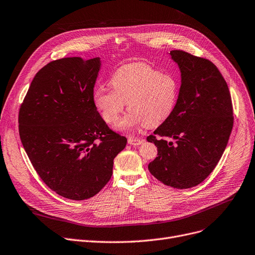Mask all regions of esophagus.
I'll return each instance as SVG.
<instances>
[{
  "label": "esophagus",
  "instance_id": "obj_1",
  "mask_svg": "<svg viewBox=\"0 0 255 255\" xmlns=\"http://www.w3.org/2000/svg\"><path fill=\"white\" fill-rule=\"evenodd\" d=\"M143 142V139H139V138H135V137H129L128 138V143L131 145H139Z\"/></svg>",
  "mask_w": 255,
  "mask_h": 255
}]
</instances>
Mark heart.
Wrapping results in <instances>:
<instances>
[{
    "instance_id": "heart-1",
    "label": "heart",
    "mask_w": 255,
    "mask_h": 255,
    "mask_svg": "<svg viewBox=\"0 0 255 255\" xmlns=\"http://www.w3.org/2000/svg\"><path fill=\"white\" fill-rule=\"evenodd\" d=\"M112 89L97 88L93 104L107 124H116L126 106L129 113L117 125L122 131L161 124L172 113L179 95L176 78L145 63L124 65L113 74Z\"/></svg>"
}]
</instances>
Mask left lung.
Masks as SVG:
<instances>
[{
    "label": "left lung",
    "instance_id": "obj_1",
    "mask_svg": "<svg viewBox=\"0 0 255 255\" xmlns=\"http://www.w3.org/2000/svg\"><path fill=\"white\" fill-rule=\"evenodd\" d=\"M169 55L179 66L181 87L170 116L146 137L158 150L148 168L164 185L187 189L202 183L219 162L233 129V104L211 61L183 50Z\"/></svg>",
    "mask_w": 255,
    "mask_h": 255
}]
</instances>
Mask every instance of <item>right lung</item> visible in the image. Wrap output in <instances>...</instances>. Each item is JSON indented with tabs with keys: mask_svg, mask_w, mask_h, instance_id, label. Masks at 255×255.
<instances>
[{
	"mask_svg": "<svg viewBox=\"0 0 255 255\" xmlns=\"http://www.w3.org/2000/svg\"><path fill=\"white\" fill-rule=\"evenodd\" d=\"M100 58L52 61L32 80L18 115L24 151L41 180L73 200L96 195L113 175L127 138L109 128L93 104Z\"/></svg>",
	"mask_w": 255,
	"mask_h": 255,
	"instance_id": "add662e5",
	"label": "right lung"
}]
</instances>
